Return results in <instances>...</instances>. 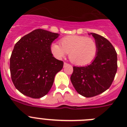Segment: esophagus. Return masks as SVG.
Returning <instances> with one entry per match:
<instances>
[{"mask_svg": "<svg viewBox=\"0 0 127 127\" xmlns=\"http://www.w3.org/2000/svg\"><path fill=\"white\" fill-rule=\"evenodd\" d=\"M69 65V64H67V63H66V62H64V67H65V66H67V65Z\"/></svg>", "mask_w": 127, "mask_h": 127, "instance_id": "34e87169", "label": "esophagus"}]
</instances>
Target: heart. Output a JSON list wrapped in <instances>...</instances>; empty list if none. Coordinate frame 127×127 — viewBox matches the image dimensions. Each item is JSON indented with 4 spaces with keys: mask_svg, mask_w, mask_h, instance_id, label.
<instances>
[{
    "mask_svg": "<svg viewBox=\"0 0 127 127\" xmlns=\"http://www.w3.org/2000/svg\"><path fill=\"white\" fill-rule=\"evenodd\" d=\"M51 45V52L56 58L60 59L69 53L72 63L77 65H84L92 62L97 56L98 46L92 38L81 35H70Z\"/></svg>",
    "mask_w": 127,
    "mask_h": 127,
    "instance_id": "b5f03b06",
    "label": "heart"
}]
</instances>
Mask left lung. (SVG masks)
I'll return each mask as SVG.
<instances>
[{"instance_id":"1","label":"left lung","mask_w":127,"mask_h":127,"mask_svg":"<svg viewBox=\"0 0 127 127\" xmlns=\"http://www.w3.org/2000/svg\"><path fill=\"white\" fill-rule=\"evenodd\" d=\"M98 46L94 61L85 67H73L70 81L77 92L92 97L109 88L117 71V53L111 43L104 37L91 33Z\"/></svg>"}]
</instances>
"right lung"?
Instances as JSON below:
<instances>
[{
    "mask_svg": "<svg viewBox=\"0 0 127 127\" xmlns=\"http://www.w3.org/2000/svg\"><path fill=\"white\" fill-rule=\"evenodd\" d=\"M59 34L36 29L16 43L10 58L11 79L23 95L39 98L51 89L64 62L53 57L51 45Z\"/></svg>",
    "mask_w": 127,
    "mask_h": 127,
    "instance_id": "add662e5",
    "label": "right lung"
}]
</instances>
